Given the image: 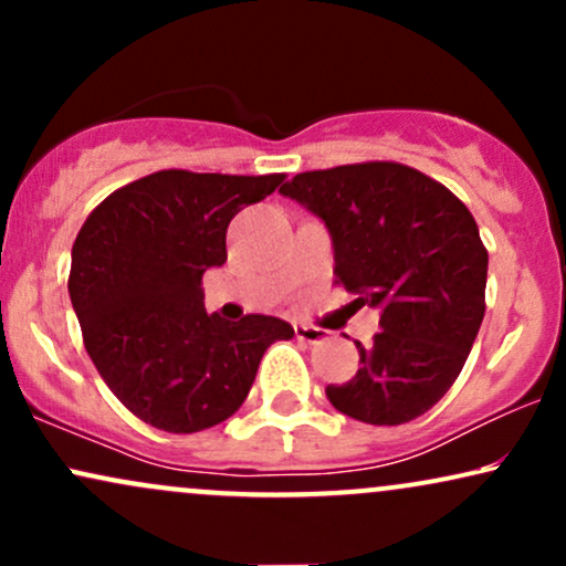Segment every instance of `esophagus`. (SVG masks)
I'll return each instance as SVG.
<instances>
[{
    "label": "esophagus",
    "mask_w": 566,
    "mask_h": 566,
    "mask_svg": "<svg viewBox=\"0 0 566 566\" xmlns=\"http://www.w3.org/2000/svg\"><path fill=\"white\" fill-rule=\"evenodd\" d=\"M295 335H297V340H303V343H322L329 337L327 329L311 327V324H295Z\"/></svg>",
    "instance_id": "esophagus-1"
}]
</instances>
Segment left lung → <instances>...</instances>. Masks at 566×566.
<instances>
[{"mask_svg": "<svg viewBox=\"0 0 566 566\" xmlns=\"http://www.w3.org/2000/svg\"><path fill=\"white\" fill-rule=\"evenodd\" d=\"M279 193L329 231L335 276L380 333L359 348L348 382L327 386L337 412L399 426L450 391L484 319L486 250L469 207L450 188L396 161L301 172Z\"/></svg>", "mask_w": 566, "mask_h": 566, "instance_id": "8db88e82", "label": "left lung"}]
</instances>
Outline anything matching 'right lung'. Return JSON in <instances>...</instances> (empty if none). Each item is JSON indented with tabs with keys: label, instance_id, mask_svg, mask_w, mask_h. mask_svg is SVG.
I'll list each match as a JSON object with an SVG mask.
<instances>
[{
	"label": "right lung",
	"instance_id": "1",
	"mask_svg": "<svg viewBox=\"0 0 566 566\" xmlns=\"http://www.w3.org/2000/svg\"><path fill=\"white\" fill-rule=\"evenodd\" d=\"M284 175L161 170L95 207L71 250L69 295L84 348L143 423L197 433L244 405L258 365L295 329L207 314L201 276L226 263V231Z\"/></svg>",
	"mask_w": 566,
	"mask_h": 566
}]
</instances>
